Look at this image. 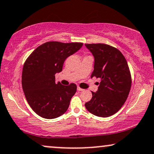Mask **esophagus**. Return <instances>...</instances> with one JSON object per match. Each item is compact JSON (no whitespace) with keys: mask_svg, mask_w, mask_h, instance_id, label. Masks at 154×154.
Segmentation results:
<instances>
[{"mask_svg":"<svg viewBox=\"0 0 154 154\" xmlns=\"http://www.w3.org/2000/svg\"><path fill=\"white\" fill-rule=\"evenodd\" d=\"M77 90H79V91H83V88H80V86H78L77 87Z\"/></svg>","mask_w":154,"mask_h":154,"instance_id":"34e87169","label":"esophagus"}]
</instances>
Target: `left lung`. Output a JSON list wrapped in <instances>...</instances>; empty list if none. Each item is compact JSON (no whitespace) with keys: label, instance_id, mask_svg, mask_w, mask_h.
Here are the masks:
<instances>
[{"label":"left lung","instance_id":"8db88e82","mask_svg":"<svg viewBox=\"0 0 154 154\" xmlns=\"http://www.w3.org/2000/svg\"><path fill=\"white\" fill-rule=\"evenodd\" d=\"M94 57L91 78L100 79L97 92L85 106L99 117H109L123 106L130 93L132 77L125 57L113 46L104 43H85Z\"/></svg>","mask_w":154,"mask_h":154}]
</instances>
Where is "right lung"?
Returning a JSON list of instances; mask_svg holds the SVG:
<instances>
[{"label": "right lung", "instance_id": "right-lung-1", "mask_svg": "<svg viewBox=\"0 0 154 154\" xmlns=\"http://www.w3.org/2000/svg\"><path fill=\"white\" fill-rule=\"evenodd\" d=\"M82 45L83 43L46 42L33 50L25 61L22 89L29 106L40 116L55 119L68 109L77 86L75 83H55V74L62 71L65 60Z\"/></svg>", "mask_w": 154, "mask_h": 154}]
</instances>
